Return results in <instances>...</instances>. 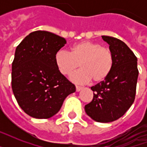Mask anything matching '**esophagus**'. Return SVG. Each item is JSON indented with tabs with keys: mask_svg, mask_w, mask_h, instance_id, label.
<instances>
[{
	"mask_svg": "<svg viewBox=\"0 0 147 147\" xmlns=\"http://www.w3.org/2000/svg\"><path fill=\"white\" fill-rule=\"evenodd\" d=\"M76 92H79L80 90L82 89V86H79V85H76Z\"/></svg>",
	"mask_w": 147,
	"mask_h": 147,
	"instance_id": "obj_1",
	"label": "esophagus"
}]
</instances>
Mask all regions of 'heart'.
Segmentation results:
<instances>
[{
	"instance_id": "b5f03b06",
	"label": "heart",
	"mask_w": 147,
	"mask_h": 147,
	"mask_svg": "<svg viewBox=\"0 0 147 147\" xmlns=\"http://www.w3.org/2000/svg\"><path fill=\"white\" fill-rule=\"evenodd\" d=\"M55 62L59 71L68 76L81 69L70 77L76 83H86L92 80L94 84L102 82L109 76L114 66L111 50L98 42L82 41L74 44L71 52L59 50L55 55Z\"/></svg>"
}]
</instances>
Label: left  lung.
<instances>
[{
	"mask_svg": "<svg viewBox=\"0 0 147 147\" xmlns=\"http://www.w3.org/2000/svg\"><path fill=\"white\" fill-rule=\"evenodd\" d=\"M114 55V66L104 82L91 87L93 99L85 106L94 121L108 123L125 114L134 101L139 71L134 53L119 39L102 36Z\"/></svg>",
	"mask_w": 147,
	"mask_h": 147,
	"instance_id": "left-lung-1",
	"label": "left lung"
}]
</instances>
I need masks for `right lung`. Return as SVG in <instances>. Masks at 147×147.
<instances>
[{
    "label": "right lung",
    "mask_w": 147,
    "mask_h": 147,
    "mask_svg": "<svg viewBox=\"0 0 147 147\" xmlns=\"http://www.w3.org/2000/svg\"><path fill=\"white\" fill-rule=\"evenodd\" d=\"M66 43L48 31L30 33L16 48L11 85L18 105L34 118L47 119L57 114L65 98L76 86L59 69L55 55Z\"/></svg>",
    "instance_id": "right-lung-1"
}]
</instances>
